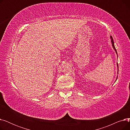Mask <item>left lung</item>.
<instances>
[{"label": "left lung", "instance_id": "obj_1", "mask_svg": "<svg viewBox=\"0 0 130 130\" xmlns=\"http://www.w3.org/2000/svg\"><path fill=\"white\" fill-rule=\"evenodd\" d=\"M111 42H112V46H113V48H114V50L115 51V52H116V53H117V54H118V53H117V50L115 49V46H114V41H113V38H112V36H111Z\"/></svg>", "mask_w": 130, "mask_h": 130}]
</instances>
